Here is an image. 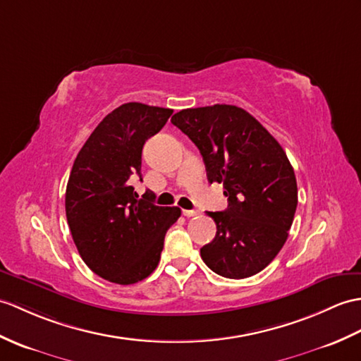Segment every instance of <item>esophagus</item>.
Returning <instances> with one entry per match:
<instances>
[{
  "instance_id": "34e87169",
  "label": "esophagus",
  "mask_w": 361,
  "mask_h": 361,
  "mask_svg": "<svg viewBox=\"0 0 361 361\" xmlns=\"http://www.w3.org/2000/svg\"><path fill=\"white\" fill-rule=\"evenodd\" d=\"M198 214H200L198 211H188V209H184V211H183V215L188 216V219H189V216H195Z\"/></svg>"
}]
</instances>
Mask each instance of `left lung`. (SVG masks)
I'll return each mask as SVG.
<instances>
[{"label": "left lung", "instance_id": "obj_1", "mask_svg": "<svg viewBox=\"0 0 361 361\" xmlns=\"http://www.w3.org/2000/svg\"><path fill=\"white\" fill-rule=\"evenodd\" d=\"M172 124L195 142L209 183H221L229 206L207 212L215 238L200 249L209 269L226 279L263 271L288 240L298 203L294 169L280 142L245 109H184Z\"/></svg>", "mask_w": 361, "mask_h": 361}]
</instances>
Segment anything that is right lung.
I'll return each instance as SVG.
<instances>
[{"mask_svg":"<svg viewBox=\"0 0 361 361\" xmlns=\"http://www.w3.org/2000/svg\"><path fill=\"white\" fill-rule=\"evenodd\" d=\"M172 109L126 103L116 107L81 147L66 188V216L75 246L89 269L116 284L145 280L160 262L167 229L180 207H161L154 195L142 198L132 183L141 181L145 142L163 129Z\"/></svg>","mask_w":361,"mask_h":361,"instance_id":"add662e5","label":"right lung"}]
</instances>
